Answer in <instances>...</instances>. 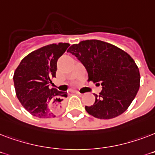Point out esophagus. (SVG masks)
<instances>
[{
    "label": "esophagus",
    "mask_w": 155,
    "mask_h": 155,
    "mask_svg": "<svg viewBox=\"0 0 155 155\" xmlns=\"http://www.w3.org/2000/svg\"><path fill=\"white\" fill-rule=\"evenodd\" d=\"M75 93H76V94H81V93H80V92H78V91H75Z\"/></svg>",
    "instance_id": "esophagus-1"
}]
</instances>
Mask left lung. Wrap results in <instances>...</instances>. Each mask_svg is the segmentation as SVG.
Returning <instances> with one entry per match:
<instances>
[{"label": "left lung", "instance_id": "8db88e82", "mask_svg": "<svg viewBox=\"0 0 155 155\" xmlns=\"http://www.w3.org/2000/svg\"><path fill=\"white\" fill-rule=\"evenodd\" d=\"M72 54L84 66L88 81L101 85L92 106H85L90 115L111 119L123 113L132 103L140 86L139 69L130 54L100 40H86L71 46Z\"/></svg>", "mask_w": 155, "mask_h": 155}]
</instances>
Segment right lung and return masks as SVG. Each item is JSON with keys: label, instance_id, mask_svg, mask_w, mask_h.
Listing matches in <instances>:
<instances>
[{"label": "right lung", "instance_id": "right-lung-1", "mask_svg": "<svg viewBox=\"0 0 155 155\" xmlns=\"http://www.w3.org/2000/svg\"><path fill=\"white\" fill-rule=\"evenodd\" d=\"M70 45L51 44L29 54L16 69L13 83L16 95L26 110L35 117L50 118L61 110L68 93L51 88L55 77L57 61Z\"/></svg>", "mask_w": 155, "mask_h": 155}]
</instances>
